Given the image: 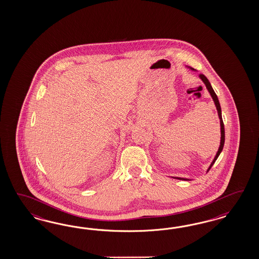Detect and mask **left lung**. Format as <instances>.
Wrapping results in <instances>:
<instances>
[{
	"mask_svg": "<svg viewBox=\"0 0 259 259\" xmlns=\"http://www.w3.org/2000/svg\"><path fill=\"white\" fill-rule=\"evenodd\" d=\"M191 70H195L196 69H194V68H192V67H189ZM199 78H201V80L203 81L204 84L206 85V88L208 89V91H209V93L210 95L212 96V100H213V102H214V104H215V107H217V110H218V113H219V117H220V131H221V139H220V148H219V151H218V153H217V155H215V157L213 158V160L212 161V163L211 165L209 166V168H208V170H207V172L212 168V165L213 163L215 162V160L218 159V157L220 155V153H221V151L223 149V146H224V142H225V130H224V123H223V120H222V116H221V107H220V102H219V99H218V96L217 94L214 93V91H213V89H212V85H211V83H210V81L208 80V78H206L205 76H204L203 74H199ZM174 179H177V180H181V181H190L188 179H183V178H174Z\"/></svg>",
	"mask_w": 259,
	"mask_h": 259,
	"instance_id": "8db88e82",
	"label": "left lung"
}]
</instances>
